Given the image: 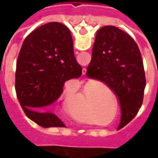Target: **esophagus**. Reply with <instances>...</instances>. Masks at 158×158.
I'll return each instance as SVG.
<instances>
[{
	"label": "esophagus",
	"instance_id": "34e87169",
	"mask_svg": "<svg viewBox=\"0 0 158 158\" xmlns=\"http://www.w3.org/2000/svg\"><path fill=\"white\" fill-rule=\"evenodd\" d=\"M86 71H87L86 69H82V74H83V75H85V74H86Z\"/></svg>",
	"mask_w": 158,
	"mask_h": 158
}]
</instances>
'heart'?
<instances>
[{
  "label": "heart",
  "mask_w": 158,
  "mask_h": 158,
  "mask_svg": "<svg viewBox=\"0 0 158 158\" xmlns=\"http://www.w3.org/2000/svg\"><path fill=\"white\" fill-rule=\"evenodd\" d=\"M67 96H68V95H67ZM78 98H82H82H83V95L79 94V95H78Z\"/></svg>",
  "instance_id": "obj_1"
}]
</instances>
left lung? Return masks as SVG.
<instances>
[{
    "label": "left lung",
    "instance_id": "obj_1",
    "mask_svg": "<svg viewBox=\"0 0 158 158\" xmlns=\"http://www.w3.org/2000/svg\"><path fill=\"white\" fill-rule=\"evenodd\" d=\"M86 76L106 83L118 97V128L135 118L143 104L146 78L139 47L128 34L112 25L99 29Z\"/></svg>",
    "mask_w": 158,
    "mask_h": 158
}]
</instances>
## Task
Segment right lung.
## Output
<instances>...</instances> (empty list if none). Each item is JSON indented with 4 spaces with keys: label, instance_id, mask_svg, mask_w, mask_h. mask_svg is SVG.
I'll use <instances>...</instances> for the list:
<instances>
[{
    "label": "right lung",
    "instance_id": "obj_1",
    "mask_svg": "<svg viewBox=\"0 0 158 158\" xmlns=\"http://www.w3.org/2000/svg\"><path fill=\"white\" fill-rule=\"evenodd\" d=\"M82 75L69 30L57 22L34 30L24 40L15 70V91L28 118L43 127H64L50 112L65 82Z\"/></svg>",
    "mask_w": 158,
    "mask_h": 158
}]
</instances>
